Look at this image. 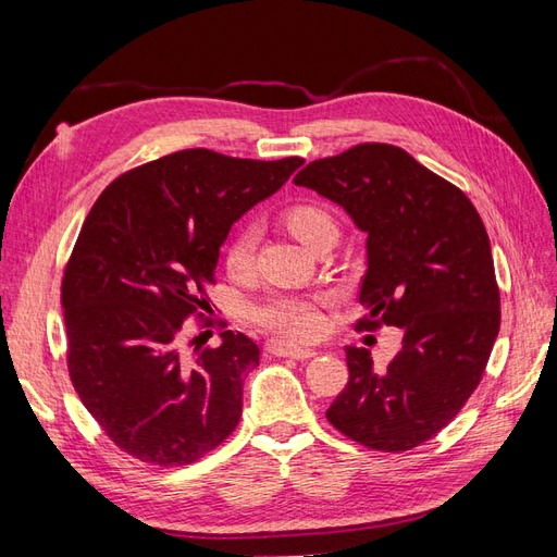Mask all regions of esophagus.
Instances as JSON below:
<instances>
[{"mask_svg": "<svg viewBox=\"0 0 557 557\" xmlns=\"http://www.w3.org/2000/svg\"><path fill=\"white\" fill-rule=\"evenodd\" d=\"M267 352H272L276 358H295V360H309L315 356V350L311 348H299V346H288L281 342H269Z\"/></svg>", "mask_w": 557, "mask_h": 557, "instance_id": "esophagus-1", "label": "esophagus"}]
</instances>
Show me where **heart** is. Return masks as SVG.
Listing matches in <instances>:
<instances>
[{
    "label": "heart",
    "instance_id": "1",
    "mask_svg": "<svg viewBox=\"0 0 557 557\" xmlns=\"http://www.w3.org/2000/svg\"><path fill=\"white\" fill-rule=\"evenodd\" d=\"M283 223L307 248L336 232L334 218L315 205H295L283 213ZM260 239V230L256 223H246L225 250V267L232 276H246L256 260V248ZM327 297L323 295H295V293H274L256 301L248 315L258 327L272 332L285 342L301 344L311 342L323 332L325 318L323 307Z\"/></svg>",
    "mask_w": 557,
    "mask_h": 557
}]
</instances>
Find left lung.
Returning <instances> with one entry per match:
<instances>
[{
    "instance_id": "left-lung-1",
    "label": "left lung",
    "mask_w": 557,
    "mask_h": 557,
    "mask_svg": "<svg viewBox=\"0 0 557 557\" xmlns=\"http://www.w3.org/2000/svg\"><path fill=\"white\" fill-rule=\"evenodd\" d=\"M295 185L344 207L367 234L364 318L356 330H401L374 369L346 346L348 383L327 420L383 453L430 442L476 391L499 332L491 239L469 197L391 144H360L307 164Z\"/></svg>"
}]
</instances>
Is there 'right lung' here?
I'll return each instance as SVG.
<instances>
[{
	"label": "right lung",
	"mask_w": 557,
	"mask_h": 557,
	"mask_svg": "<svg viewBox=\"0 0 557 557\" xmlns=\"http://www.w3.org/2000/svg\"><path fill=\"white\" fill-rule=\"evenodd\" d=\"M301 164L188 148L97 197L62 276L66 367L83 407L132 458L190 465L239 425L260 348L227 330L188 356L185 318L209 307L230 227Z\"/></svg>",
	"instance_id": "1"
}]
</instances>
